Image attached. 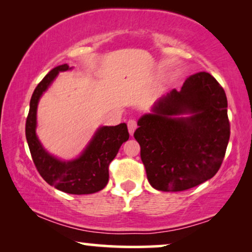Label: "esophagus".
Returning <instances> with one entry per match:
<instances>
[{"label":"esophagus","mask_w":252,"mask_h":252,"mask_svg":"<svg viewBox=\"0 0 252 252\" xmlns=\"http://www.w3.org/2000/svg\"><path fill=\"white\" fill-rule=\"evenodd\" d=\"M127 127H128V132H129L130 135H133L134 132H135L136 127H137L136 120H134V119L128 120V123H127Z\"/></svg>","instance_id":"34e87169"}]
</instances>
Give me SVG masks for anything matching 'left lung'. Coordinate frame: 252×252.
Wrapping results in <instances>:
<instances>
[{"mask_svg": "<svg viewBox=\"0 0 252 252\" xmlns=\"http://www.w3.org/2000/svg\"><path fill=\"white\" fill-rule=\"evenodd\" d=\"M151 110L134 133L149 184L160 191H182L215 177L230 135L227 97L219 82L198 72ZM186 113L191 116L176 117Z\"/></svg>", "mask_w": 252, "mask_h": 252, "instance_id": "obj_1", "label": "left lung"}]
</instances>
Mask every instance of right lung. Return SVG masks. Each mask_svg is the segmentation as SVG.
<instances>
[{"label": "right lung", "instance_id": "right-lung-1", "mask_svg": "<svg viewBox=\"0 0 252 252\" xmlns=\"http://www.w3.org/2000/svg\"><path fill=\"white\" fill-rule=\"evenodd\" d=\"M70 68L67 64L53 68L34 89L26 119V140L34 165L44 181L67 194H93L102 190L108 184L109 165L122 144L128 140L129 134L125 123L99 127L81 156L68 161L57 159L43 149L35 134L37 103L57 74Z\"/></svg>", "mask_w": 252, "mask_h": 252}]
</instances>
